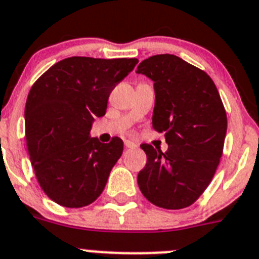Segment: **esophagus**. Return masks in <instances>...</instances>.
<instances>
[{"label": "esophagus", "mask_w": 259, "mask_h": 259, "mask_svg": "<svg viewBox=\"0 0 259 259\" xmlns=\"http://www.w3.org/2000/svg\"><path fill=\"white\" fill-rule=\"evenodd\" d=\"M125 146L126 149H136L137 143L132 142V141H125Z\"/></svg>", "instance_id": "1"}]
</instances>
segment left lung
Wrapping results in <instances>:
<instances>
[{"label": "left lung", "instance_id": "left-lung-1", "mask_svg": "<svg viewBox=\"0 0 259 259\" xmlns=\"http://www.w3.org/2000/svg\"><path fill=\"white\" fill-rule=\"evenodd\" d=\"M137 73L154 81L153 129L164 133L166 153L143 143L147 163L138 186L150 203L166 209L190 207L205 191L220 163L227 113L207 73L179 56L154 55Z\"/></svg>", "mask_w": 259, "mask_h": 259}]
</instances>
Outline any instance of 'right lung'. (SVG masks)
<instances>
[{
    "label": "right lung",
    "instance_id": "right-lung-1",
    "mask_svg": "<svg viewBox=\"0 0 259 259\" xmlns=\"http://www.w3.org/2000/svg\"><path fill=\"white\" fill-rule=\"evenodd\" d=\"M137 59L67 58L31 87L25 108L26 146L42 190L67 208L93 203L105 188L123 142L91 137L95 117L105 114L112 89Z\"/></svg>",
    "mask_w": 259,
    "mask_h": 259
}]
</instances>
